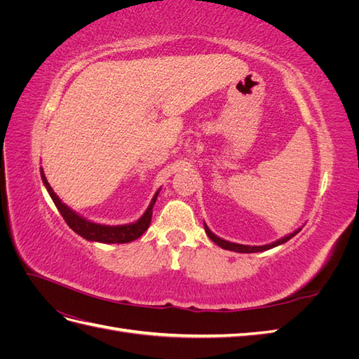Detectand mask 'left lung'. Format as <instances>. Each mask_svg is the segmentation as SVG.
I'll list each match as a JSON object with an SVG mask.
<instances>
[{"label": "left lung", "mask_w": 359, "mask_h": 359, "mask_svg": "<svg viewBox=\"0 0 359 359\" xmlns=\"http://www.w3.org/2000/svg\"><path fill=\"white\" fill-rule=\"evenodd\" d=\"M203 226H205V232H206V235L210 236L211 241H214L217 245H220V247L224 248V250H231V252H236V253H257V252H265V250L274 248V247H277V245H281V244L287 243V241L290 240V238H293V236H295V235L301 231V227H299V229L293 231L292 233H289V235H286V236H283V238H280V240H277V241H274V243H271V244H266V245H244V244H236V243H231V241L222 240V238H219L215 233H212V232L210 231V227L206 226L205 223H203Z\"/></svg>", "instance_id": "8db88e82"}]
</instances>
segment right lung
Returning a JSON list of instances; mask_svg holds the SVG:
<instances>
[{
  "mask_svg": "<svg viewBox=\"0 0 359 359\" xmlns=\"http://www.w3.org/2000/svg\"><path fill=\"white\" fill-rule=\"evenodd\" d=\"M40 173H41V180L43 184L49 193V196L52 198L53 203L58 208L60 214L62 215V219L66 220V223L70 226V229L74 231L78 235H81L82 238L88 241H94V243H103V244H126V243H132L140 235H144V232L148 229V226L151 223V217H153V208L154 203L157 201V196L160 193V189L156 191L153 201H151L149 206L147 208V211L142 214L139 220H136L135 223H128V224H118V226H107V224H99L86 220L85 217L79 215L78 212H74L72 208L66 203H62L61 199L57 196V193L52 190L50 184L48 182L45 172L40 168Z\"/></svg>",
  "mask_w": 359,
  "mask_h": 359,
  "instance_id": "right-lung-1",
  "label": "right lung"
}]
</instances>
